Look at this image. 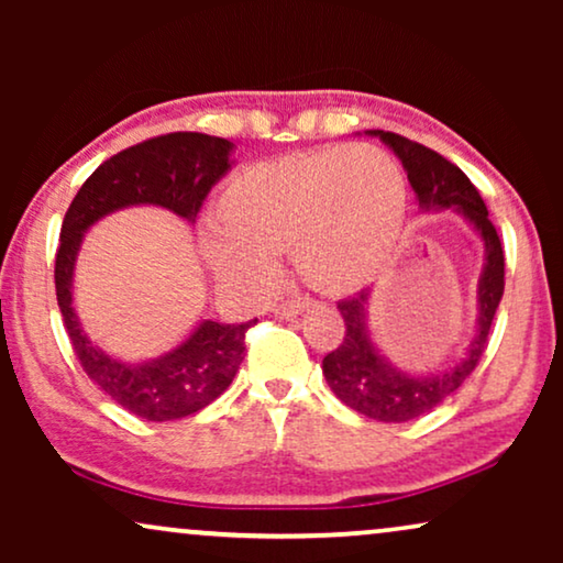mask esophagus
<instances>
[{"label":"esophagus","instance_id":"obj_1","mask_svg":"<svg viewBox=\"0 0 563 563\" xmlns=\"http://www.w3.org/2000/svg\"><path fill=\"white\" fill-rule=\"evenodd\" d=\"M310 305H312V299H302V297L287 299V302H282V305L274 307V318H279V320L297 318V314L305 312Z\"/></svg>","mask_w":563,"mask_h":563}]
</instances>
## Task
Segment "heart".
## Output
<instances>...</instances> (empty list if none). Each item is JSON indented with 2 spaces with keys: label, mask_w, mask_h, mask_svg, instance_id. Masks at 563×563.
I'll use <instances>...</instances> for the list:
<instances>
[{
  "label": "heart",
  "mask_w": 563,
  "mask_h": 563,
  "mask_svg": "<svg viewBox=\"0 0 563 563\" xmlns=\"http://www.w3.org/2000/svg\"><path fill=\"white\" fill-rule=\"evenodd\" d=\"M402 222L395 161L372 145H328L238 176L199 230V251L214 276L243 287L266 284L274 256L291 253L314 289L351 295L389 264Z\"/></svg>",
  "instance_id": "heart-1"
}]
</instances>
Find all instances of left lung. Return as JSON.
I'll use <instances>...</instances> for the list:
<instances>
[{
  "label": "left lung",
  "mask_w": 563,
  "mask_h": 563,
  "mask_svg": "<svg viewBox=\"0 0 563 563\" xmlns=\"http://www.w3.org/2000/svg\"><path fill=\"white\" fill-rule=\"evenodd\" d=\"M366 135L379 137L402 161L420 212L451 210L461 214L484 245V264L479 284H476V330L464 356L449 368L420 374L391 364L372 333L374 287L361 289L356 297L338 302L345 322V338L333 353L322 358L328 387L343 405L366 418L407 422L445 402L479 364L487 349L492 320L505 291V253L497 230L489 222L484 199L459 166L402 135L384 133V130H366Z\"/></svg>",
  "instance_id": "left-lung-1"
}]
</instances>
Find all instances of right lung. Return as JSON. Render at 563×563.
Masks as SVG:
<instances>
[{
  "label": "right lung",
  "mask_w": 563,
  "mask_h": 563,
  "mask_svg": "<svg viewBox=\"0 0 563 563\" xmlns=\"http://www.w3.org/2000/svg\"><path fill=\"white\" fill-rule=\"evenodd\" d=\"M235 143L202 133H172L137 143L104 161L84 181L60 225L56 297L84 372L107 397L151 422L179 420L214 402L230 387L245 351L249 322L197 320L174 349L125 361L89 341L74 307V274L84 235L128 207H164L189 225L210 189L235 161Z\"/></svg>",
  "instance_id": "1"
}]
</instances>
